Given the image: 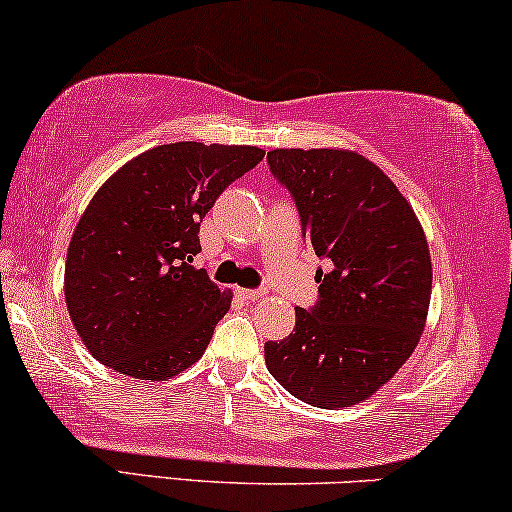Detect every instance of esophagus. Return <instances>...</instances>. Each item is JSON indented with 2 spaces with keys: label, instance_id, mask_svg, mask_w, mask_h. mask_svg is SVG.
Segmentation results:
<instances>
[{
  "label": "esophagus",
  "instance_id": "34e87169",
  "mask_svg": "<svg viewBox=\"0 0 512 512\" xmlns=\"http://www.w3.org/2000/svg\"><path fill=\"white\" fill-rule=\"evenodd\" d=\"M238 295L243 297V300L248 302H255V300H264L267 297V290H250V288H238Z\"/></svg>",
  "mask_w": 512,
  "mask_h": 512
}]
</instances>
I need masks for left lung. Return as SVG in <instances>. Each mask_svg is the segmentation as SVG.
Listing matches in <instances>:
<instances>
[{"mask_svg":"<svg viewBox=\"0 0 512 512\" xmlns=\"http://www.w3.org/2000/svg\"><path fill=\"white\" fill-rule=\"evenodd\" d=\"M267 160L328 269L316 271L319 300L312 309H295L293 333L267 342L264 361L304 404H359L404 366L423 335L432 293L423 226L390 177L364 155L276 148Z\"/></svg>","mask_w":512,"mask_h":512,"instance_id":"obj_1","label":"left lung"}]
</instances>
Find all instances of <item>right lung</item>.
<instances>
[{
  "label": "right lung",
  "mask_w": 512,
  "mask_h": 512,
  "mask_svg": "<svg viewBox=\"0 0 512 512\" xmlns=\"http://www.w3.org/2000/svg\"><path fill=\"white\" fill-rule=\"evenodd\" d=\"M264 158L257 146L177 141L120 167L89 200L66 257V304L96 361L139 380L196 364L231 293L191 267L200 222Z\"/></svg>",
  "instance_id": "1"
}]
</instances>
